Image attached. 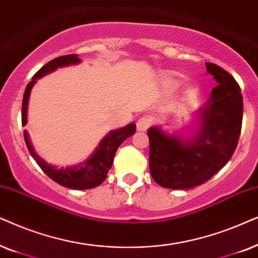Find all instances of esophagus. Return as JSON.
Listing matches in <instances>:
<instances>
[{"label": "esophagus", "instance_id": "34e87169", "mask_svg": "<svg viewBox=\"0 0 258 258\" xmlns=\"http://www.w3.org/2000/svg\"><path fill=\"white\" fill-rule=\"evenodd\" d=\"M151 125V119L149 116H142L138 121H137V128H138V131H146L147 128H149Z\"/></svg>", "mask_w": 258, "mask_h": 258}]
</instances>
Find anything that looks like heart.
Returning a JSON list of instances; mask_svg holds the SVG:
<instances>
[{
	"label": "heart",
	"mask_w": 258,
	"mask_h": 258,
	"mask_svg": "<svg viewBox=\"0 0 258 258\" xmlns=\"http://www.w3.org/2000/svg\"><path fill=\"white\" fill-rule=\"evenodd\" d=\"M165 87H166L167 89H170V91H176V89L179 87V84H178V82H176V81L167 80L166 82H165ZM195 93H196V91L194 88L188 91V94H195Z\"/></svg>",
	"instance_id": "b5f03b06"
}]
</instances>
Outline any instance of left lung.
I'll return each mask as SVG.
<instances>
[{
    "label": "left lung",
    "instance_id": "obj_1",
    "mask_svg": "<svg viewBox=\"0 0 258 258\" xmlns=\"http://www.w3.org/2000/svg\"><path fill=\"white\" fill-rule=\"evenodd\" d=\"M205 66L217 86L196 111L198 127L191 137L170 135L160 126L147 131L150 172L163 187L186 190L205 183L228 163L238 144L243 119L241 88L217 64Z\"/></svg>",
    "mask_w": 258,
    "mask_h": 258
}]
</instances>
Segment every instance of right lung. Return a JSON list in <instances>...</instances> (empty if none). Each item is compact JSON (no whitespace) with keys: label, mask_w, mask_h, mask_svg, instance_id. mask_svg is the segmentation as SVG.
<instances>
[{"label":"right lung","mask_w":258,"mask_h":258,"mask_svg":"<svg viewBox=\"0 0 258 258\" xmlns=\"http://www.w3.org/2000/svg\"><path fill=\"white\" fill-rule=\"evenodd\" d=\"M80 62L81 60L79 59V55L77 54L63 55V56H59L56 59L49 61L39 72H36L32 81L27 85L25 94H23L22 126L27 125V112H28L30 92H32L33 86L36 84L37 79H41L60 67L71 66V64H77ZM136 128V123L131 122L127 126L121 127V128L113 130L102 138L98 147L94 150V152L91 154L88 159L81 161L80 164L74 165V166L67 167H57L55 165L48 164L46 160L42 159L35 152L32 142L29 139L28 132L26 130L23 131V136H25V142L29 150V153L32 154V157L35 159L41 170L48 177L64 187L75 188V190H87V188L97 187L101 183H104L106 177H107L108 170L112 167L116 150L121 145V143L125 142L132 135H135Z\"/></svg>","instance_id":"add662e5"}]
</instances>
